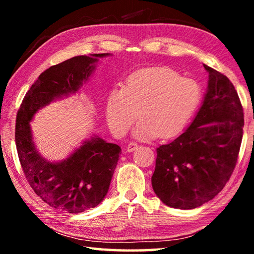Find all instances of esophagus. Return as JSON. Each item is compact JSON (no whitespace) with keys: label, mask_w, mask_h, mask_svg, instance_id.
<instances>
[{"label":"esophagus","mask_w":254,"mask_h":254,"mask_svg":"<svg viewBox=\"0 0 254 254\" xmlns=\"http://www.w3.org/2000/svg\"><path fill=\"white\" fill-rule=\"evenodd\" d=\"M137 147H139V145H137L136 142H130V143L127 144V152H133Z\"/></svg>","instance_id":"34e87169"}]
</instances>
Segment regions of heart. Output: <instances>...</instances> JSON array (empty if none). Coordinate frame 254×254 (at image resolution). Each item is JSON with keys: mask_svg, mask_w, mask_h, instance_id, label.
<instances>
[{"mask_svg": "<svg viewBox=\"0 0 254 254\" xmlns=\"http://www.w3.org/2000/svg\"><path fill=\"white\" fill-rule=\"evenodd\" d=\"M201 100L198 83L167 67L137 70L123 87H115L106 100L105 115L110 130L123 136L139 117L134 135L141 139L178 136L194 117Z\"/></svg>", "mask_w": 254, "mask_h": 254, "instance_id": "obj_1", "label": "heart"}]
</instances>
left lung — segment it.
Segmentation results:
<instances>
[{
    "label": "left lung",
    "mask_w": 254,
    "mask_h": 254,
    "mask_svg": "<svg viewBox=\"0 0 254 254\" xmlns=\"http://www.w3.org/2000/svg\"><path fill=\"white\" fill-rule=\"evenodd\" d=\"M207 91L190 126L157 149L152 188L163 204L199 207L220 192L235 168L244 115L238 92L225 75L204 65Z\"/></svg>",
    "instance_id": "1"
}]
</instances>
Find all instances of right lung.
Wrapping results in <instances>:
<instances>
[{
    "instance_id": "right-lung-1",
    "label": "right lung",
    "mask_w": 254,
    "mask_h": 254,
    "mask_svg": "<svg viewBox=\"0 0 254 254\" xmlns=\"http://www.w3.org/2000/svg\"><path fill=\"white\" fill-rule=\"evenodd\" d=\"M106 56H76L51 66L30 87L16 115V150L28 183L45 203L71 214L96 207L104 199L121 148L93 135L66 159L51 162L38 152L30 122L42 107L78 92L98 58Z\"/></svg>"
}]
</instances>
